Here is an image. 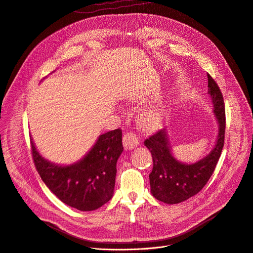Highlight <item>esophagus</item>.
<instances>
[{
	"instance_id": "obj_1",
	"label": "esophagus",
	"mask_w": 253,
	"mask_h": 253,
	"mask_svg": "<svg viewBox=\"0 0 253 253\" xmlns=\"http://www.w3.org/2000/svg\"><path fill=\"white\" fill-rule=\"evenodd\" d=\"M124 147L126 150H131L139 145V139L133 132H126L123 139Z\"/></svg>"
}]
</instances>
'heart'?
<instances>
[{
  "mask_svg": "<svg viewBox=\"0 0 253 253\" xmlns=\"http://www.w3.org/2000/svg\"><path fill=\"white\" fill-rule=\"evenodd\" d=\"M165 114V109L161 107L144 109L140 114V121L145 126L152 127L159 125L162 122Z\"/></svg>",
  "mask_w": 253,
  "mask_h": 253,
  "instance_id": "1",
  "label": "heart"
}]
</instances>
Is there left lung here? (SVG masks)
<instances>
[{"label": "left lung", "mask_w": 253, "mask_h": 253, "mask_svg": "<svg viewBox=\"0 0 253 253\" xmlns=\"http://www.w3.org/2000/svg\"><path fill=\"white\" fill-rule=\"evenodd\" d=\"M207 78L212 113L218 125L215 145L211 151L196 162H182L172 153L166 128L160 129L144 142L153 158V169L149 174L151 194L157 200L168 204L183 202L202 190L211 179L224 147L226 128L224 99L214 80L210 74H207Z\"/></svg>", "instance_id": "left-lung-1"}]
</instances>
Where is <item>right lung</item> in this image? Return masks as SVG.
Masks as SVG:
<instances>
[{
  "label": "right lung",
  "mask_w": 253,
  "mask_h": 253,
  "mask_svg": "<svg viewBox=\"0 0 253 253\" xmlns=\"http://www.w3.org/2000/svg\"><path fill=\"white\" fill-rule=\"evenodd\" d=\"M122 129L100 135L88 152L71 165H57L42 157L31 139L35 166L42 182L63 203L81 211H95L114 193L116 163L124 147Z\"/></svg>",
  "instance_id": "obj_1"
}]
</instances>
